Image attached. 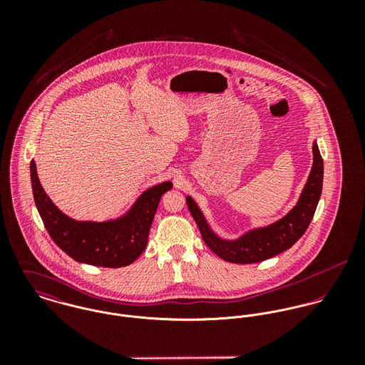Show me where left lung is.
I'll return each instance as SVG.
<instances>
[{
  "label": "left lung",
  "instance_id": "left-lung-1",
  "mask_svg": "<svg viewBox=\"0 0 365 365\" xmlns=\"http://www.w3.org/2000/svg\"><path fill=\"white\" fill-rule=\"evenodd\" d=\"M312 150V171L298 204L282 219L269 226L250 230L237 240H223L217 237L210 230L194 200L187 197V205L200 227L201 236L216 256L236 264L260 262L285 252L302 237L312 220L323 184V158L316 142H313Z\"/></svg>",
  "mask_w": 365,
  "mask_h": 365
}]
</instances>
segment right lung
<instances>
[{"instance_id":"add662e5","label":"right lung","mask_w":365,"mask_h":365,"mask_svg":"<svg viewBox=\"0 0 365 365\" xmlns=\"http://www.w3.org/2000/svg\"><path fill=\"white\" fill-rule=\"evenodd\" d=\"M31 181L36 208L53 242L73 260L108 268L129 265L145 252L160 198L173 188L170 181L155 185L120 219L97 223L74 220L56 208L39 182L34 160Z\"/></svg>"}]
</instances>
